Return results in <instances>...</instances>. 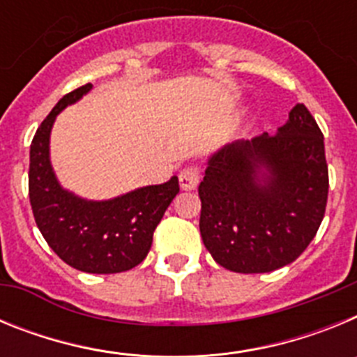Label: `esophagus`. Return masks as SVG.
Instances as JSON below:
<instances>
[{
  "label": "esophagus",
  "mask_w": 357,
  "mask_h": 357,
  "mask_svg": "<svg viewBox=\"0 0 357 357\" xmlns=\"http://www.w3.org/2000/svg\"><path fill=\"white\" fill-rule=\"evenodd\" d=\"M178 182L184 191H191L200 182V169L197 166H185L181 173H178Z\"/></svg>",
  "instance_id": "esophagus-1"
}]
</instances>
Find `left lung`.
Returning <instances> with one entry per match:
<instances>
[{
	"instance_id": "left-lung-1",
	"label": "left lung",
	"mask_w": 357,
	"mask_h": 357,
	"mask_svg": "<svg viewBox=\"0 0 357 357\" xmlns=\"http://www.w3.org/2000/svg\"><path fill=\"white\" fill-rule=\"evenodd\" d=\"M327 191L324 135L296 103L277 134L234 141L209 157L198 185L204 245L230 272H273L314 238Z\"/></svg>"
}]
</instances>
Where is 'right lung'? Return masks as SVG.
<instances>
[{
    "mask_svg": "<svg viewBox=\"0 0 357 357\" xmlns=\"http://www.w3.org/2000/svg\"><path fill=\"white\" fill-rule=\"evenodd\" d=\"M91 89L93 84H85L61 98L37 128L30 146L28 193L40 234L64 263L85 273H119L148 255L153 230L178 193V178L110 200H87L62 188L50 160V134L56 116Z\"/></svg>",
    "mask_w": 357,
    "mask_h": 357,
    "instance_id": "right-lung-1",
    "label": "right lung"
}]
</instances>
